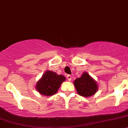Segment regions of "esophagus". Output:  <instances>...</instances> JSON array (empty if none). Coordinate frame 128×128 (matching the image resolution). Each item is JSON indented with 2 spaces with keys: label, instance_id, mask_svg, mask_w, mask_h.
<instances>
[{
  "label": "esophagus",
  "instance_id": "obj_1",
  "mask_svg": "<svg viewBox=\"0 0 128 128\" xmlns=\"http://www.w3.org/2000/svg\"><path fill=\"white\" fill-rule=\"evenodd\" d=\"M66 77H67V79L68 81H70V80H72V75H68L67 76H66Z\"/></svg>",
  "mask_w": 128,
  "mask_h": 128
}]
</instances>
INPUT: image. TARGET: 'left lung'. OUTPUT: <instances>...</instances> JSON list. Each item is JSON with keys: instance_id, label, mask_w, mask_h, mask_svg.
Instances as JSON below:
<instances>
[{"instance_id": "1", "label": "left lung", "mask_w": 128, "mask_h": 128, "mask_svg": "<svg viewBox=\"0 0 128 128\" xmlns=\"http://www.w3.org/2000/svg\"><path fill=\"white\" fill-rule=\"evenodd\" d=\"M74 86L78 94L84 97L93 96L97 90V84L87 73H84L81 77L75 80Z\"/></svg>"}]
</instances>
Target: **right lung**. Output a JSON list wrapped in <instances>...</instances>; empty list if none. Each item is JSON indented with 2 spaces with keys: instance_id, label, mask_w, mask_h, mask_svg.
<instances>
[{
  "instance_id": "1",
  "label": "right lung",
  "mask_w": 128,
  "mask_h": 128,
  "mask_svg": "<svg viewBox=\"0 0 128 128\" xmlns=\"http://www.w3.org/2000/svg\"><path fill=\"white\" fill-rule=\"evenodd\" d=\"M65 80V77L63 75H58L53 72L47 71L38 82L36 89L44 96H53L56 93L60 85Z\"/></svg>"
}]
</instances>
